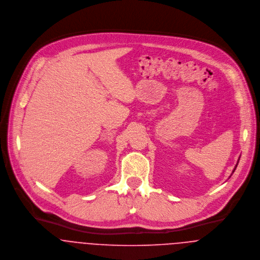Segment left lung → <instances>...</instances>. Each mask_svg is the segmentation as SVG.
Returning a JSON list of instances; mask_svg holds the SVG:
<instances>
[{"label": "left lung", "instance_id": "left-lung-1", "mask_svg": "<svg viewBox=\"0 0 260 260\" xmlns=\"http://www.w3.org/2000/svg\"><path fill=\"white\" fill-rule=\"evenodd\" d=\"M236 166H237V165H236ZM234 170H235V168H234ZM234 170H233V171H232V172H234Z\"/></svg>", "mask_w": 260, "mask_h": 260}]
</instances>
